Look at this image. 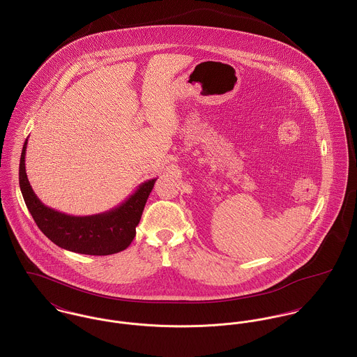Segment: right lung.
Returning a JSON list of instances; mask_svg holds the SVG:
<instances>
[{
	"label": "right lung",
	"instance_id": "right-lung-1",
	"mask_svg": "<svg viewBox=\"0 0 357 357\" xmlns=\"http://www.w3.org/2000/svg\"><path fill=\"white\" fill-rule=\"evenodd\" d=\"M26 148L27 139L20 156L19 185L33 219L46 237L66 250L82 255L107 256L128 248L158 178L141 183L130 197L107 212L73 216L46 206L37 197L26 174Z\"/></svg>",
	"mask_w": 357,
	"mask_h": 357
}]
</instances>
